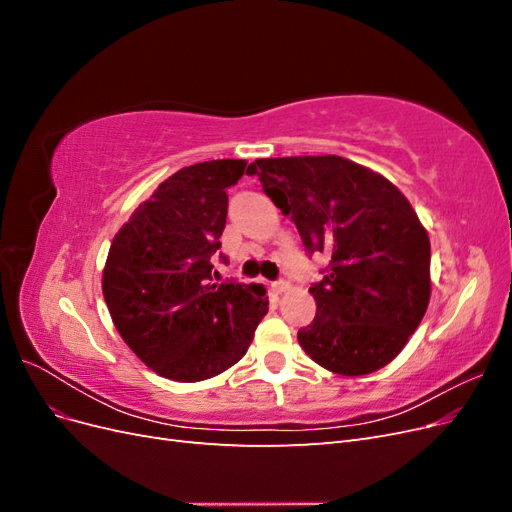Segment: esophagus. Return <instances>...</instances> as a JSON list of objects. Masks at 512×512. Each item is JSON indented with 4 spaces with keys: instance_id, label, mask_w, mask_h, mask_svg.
I'll use <instances>...</instances> for the list:
<instances>
[{
    "instance_id": "obj_1",
    "label": "esophagus",
    "mask_w": 512,
    "mask_h": 512,
    "mask_svg": "<svg viewBox=\"0 0 512 512\" xmlns=\"http://www.w3.org/2000/svg\"><path fill=\"white\" fill-rule=\"evenodd\" d=\"M271 288H273V292H275V294H284V292H288V290H290V282H286V280L273 282V284H271Z\"/></svg>"
}]
</instances>
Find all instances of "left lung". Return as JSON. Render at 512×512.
Masks as SVG:
<instances>
[{"instance_id": "1", "label": "left lung", "mask_w": 512, "mask_h": 512, "mask_svg": "<svg viewBox=\"0 0 512 512\" xmlns=\"http://www.w3.org/2000/svg\"><path fill=\"white\" fill-rule=\"evenodd\" d=\"M297 226L307 254L331 256L309 288L316 318L299 344L339 376L389 365L431 297V245L410 200L376 170L339 156L260 158L247 166Z\"/></svg>"}]
</instances>
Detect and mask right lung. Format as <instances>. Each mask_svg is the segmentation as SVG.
<instances>
[{
    "instance_id": "right-lung-1",
    "label": "right lung",
    "mask_w": 512,
    "mask_h": 512,
    "mask_svg": "<svg viewBox=\"0 0 512 512\" xmlns=\"http://www.w3.org/2000/svg\"><path fill=\"white\" fill-rule=\"evenodd\" d=\"M245 160L185 166L113 237L102 294L123 342L158 376L200 382L243 359L269 312L262 284H213L209 258L226 226V188Z\"/></svg>"
}]
</instances>
